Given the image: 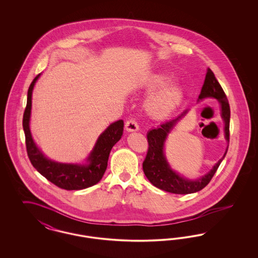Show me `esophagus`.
Returning a JSON list of instances; mask_svg holds the SVG:
<instances>
[{"mask_svg":"<svg viewBox=\"0 0 258 258\" xmlns=\"http://www.w3.org/2000/svg\"><path fill=\"white\" fill-rule=\"evenodd\" d=\"M124 126H125L126 132H128V133H133V132H136V131L139 130L138 123H137V122H136L135 120H134V119H131V120L126 121Z\"/></svg>","mask_w":258,"mask_h":258,"instance_id":"esophagus-1","label":"esophagus"}]
</instances>
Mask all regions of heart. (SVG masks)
<instances>
[{"label": "heart", "instance_id": "1", "mask_svg": "<svg viewBox=\"0 0 258 258\" xmlns=\"http://www.w3.org/2000/svg\"><path fill=\"white\" fill-rule=\"evenodd\" d=\"M173 75L166 72L153 74L147 80L146 90L155 92L146 102L147 111L154 117L164 118L169 116L183 102L184 90L177 83H171Z\"/></svg>", "mask_w": 258, "mask_h": 258}]
</instances>
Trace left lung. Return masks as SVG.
<instances>
[{
    "instance_id": "left-lung-1",
    "label": "left lung",
    "mask_w": 258,
    "mask_h": 258,
    "mask_svg": "<svg viewBox=\"0 0 258 258\" xmlns=\"http://www.w3.org/2000/svg\"><path fill=\"white\" fill-rule=\"evenodd\" d=\"M208 98L218 99L221 104V116L224 122V137L227 143H229V103L219 81L210 69L207 70L205 81L198 97V101ZM188 110H184L177 118L161 123L157 128L149 131L147 134L149 149L146 159L143 161V171L148 180L158 188L176 195L194 194L204 188L218 170L228 150L227 145L225 153L221 160L213 166V168L206 175L200 177L199 179L190 180L173 170L164 155V144L174 126L181 121L182 118H184Z\"/></svg>"
}]
</instances>
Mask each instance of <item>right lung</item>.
I'll list each match as a JSON object with an SVG mask.
<instances>
[{
  "instance_id": "add662e5",
  "label": "right lung",
  "mask_w": 258,
  "mask_h": 258,
  "mask_svg": "<svg viewBox=\"0 0 258 258\" xmlns=\"http://www.w3.org/2000/svg\"><path fill=\"white\" fill-rule=\"evenodd\" d=\"M40 74L35 77L28 90L27 105L23 115V130L28 157L33 166L51 183L67 190H79L98 184L107 167L111 149L123 135V121L119 120L98 136L86 159V163H61L49 160L38 149L30 131L33 89Z\"/></svg>"
}]
</instances>
